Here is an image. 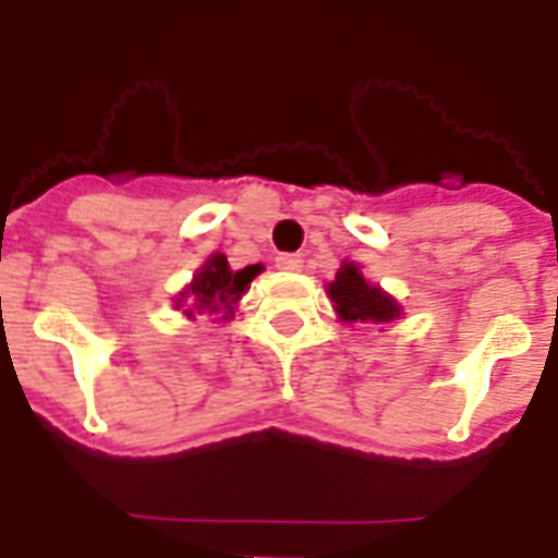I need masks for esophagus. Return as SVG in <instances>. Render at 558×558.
I'll use <instances>...</instances> for the list:
<instances>
[{
	"instance_id": "1",
	"label": "esophagus",
	"mask_w": 558,
	"mask_h": 558,
	"mask_svg": "<svg viewBox=\"0 0 558 558\" xmlns=\"http://www.w3.org/2000/svg\"><path fill=\"white\" fill-rule=\"evenodd\" d=\"M275 266L283 271H301L304 269V257H301V254H278V257H275Z\"/></svg>"
}]
</instances>
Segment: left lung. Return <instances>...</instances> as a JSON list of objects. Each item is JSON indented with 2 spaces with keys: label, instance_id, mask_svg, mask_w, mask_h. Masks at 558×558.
Returning <instances> with one entry per match:
<instances>
[{
  "label": "left lung",
  "instance_id": "left-lung-1",
  "mask_svg": "<svg viewBox=\"0 0 558 558\" xmlns=\"http://www.w3.org/2000/svg\"><path fill=\"white\" fill-rule=\"evenodd\" d=\"M336 313L341 322H362V324H385L402 315L399 304L388 292L367 283L365 275L359 271L356 263H344L332 283H327Z\"/></svg>",
  "mask_w": 558,
  "mask_h": 558
}]
</instances>
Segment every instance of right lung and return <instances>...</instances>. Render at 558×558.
Returning <instances> with one entry per match:
<instances>
[{"mask_svg":"<svg viewBox=\"0 0 558 558\" xmlns=\"http://www.w3.org/2000/svg\"><path fill=\"white\" fill-rule=\"evenodd\" d=\"M260 271V263L245 266V269H231L226 254H210L208 260L202 263V269L193 275L191 287L177 298V306L189 304L185 307L187 318H193V313H222V322H226L234 315V304Z\"/></svg>","mask_w":558,"mask_h":558,"instance_id":"1","label":"right lung"}]
</instances>
